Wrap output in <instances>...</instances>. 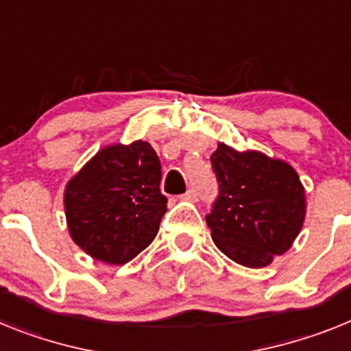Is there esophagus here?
<instances>
[{
	"label": "esophagus",
	"mask_w": 351,
	"mask_h": 351,
	"mask_svg": "<svg viewBox=\"0 0 351 351\" xmlns=\"http://www.w3.org/2000/svg\"><path fill=\"white\" fill-rule=\"evenodd\" d=\"M182 199H185V201H197V193H196V191H194V189H189L187 193H185L184 196H182Z\"/></svg>",
	"instance_id": "1"
}]
</instances>
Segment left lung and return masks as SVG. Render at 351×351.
Here are the masks:
<instances>
[{"label": "left lung", "instance_id": "1", "mask_svg": "<svg viewBox=\"0 0 351 351\" xmlns=\"http://www.w3.org/2000/svg\"><path fill=\"white\" fill-rule=\"evenodd\" d=\"M219 196L206 224L221 252L249 268L272 263L291 247L306 219V193L297 171L261 152L219 143L212 157Z\"/></svg>", "mask_w": 351, "mask_h": 351}]
</instances>
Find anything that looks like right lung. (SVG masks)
Here are the masks:
<instances>
[{
  "label": "right lung",
  "mask_w": 351,
  "mask_h": 351,
  "mask_svg": "<svg viewBox=\"0 0 351 351\" xmlns=\"http://www.w3.org/2000/svg\"><path fill=\"white\" fill-rule=\"evenodd\" d=\"M160 160L146 141L97 152L65 187L70 237L95 260L123 265L154 242L166 213Z\"/></svg>",
  "instance_id": "add662e5"
}]
</instances>
